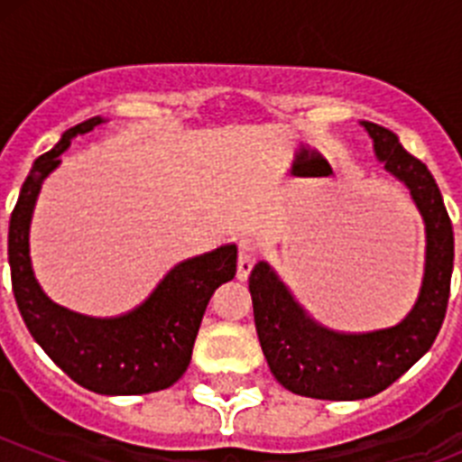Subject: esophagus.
Instances as JSON below:
<instances>
[{
    "instance_id": "1",
    "label": "esophagus",
    "mask_w": 462,
    "mask_h": 462,
    "mask_svg": "<svg viewBox=\"0 0 462 462\" xmlns=\"http://www.w3.org/2000/svg\"><path fill=\"white\" fill-rule=\"evenodd\" d=\"M261 256V245L254 238H243L238 243V280H247Z\"/></svg>"
}]
</instances>
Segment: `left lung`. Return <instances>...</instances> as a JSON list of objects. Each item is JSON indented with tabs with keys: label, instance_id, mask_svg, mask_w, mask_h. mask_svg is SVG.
Masks as SVG:
<instances>
[{
	"label": "left lung",
	"instance_id": "8db88e82",
	"mask_svg": "<svg viewBox=\"0 0 462 462\" xmlns=\"http://www.w3.org/2000/svg\"><path fill=\"white\" fill-rule=\"evenodd\" d=\"M383 169L410 189L426 226V266L414 308L400 324L370 333L324 328L291 296L266 261L252 268L254 324L268 368L287 391L317 400L377 395L428 352L447 314L454 228L439 187L421 159L411 157L386 126L361 122Z\"/></svg>",
	"mask_w": 462,
	"mask_h": 462
}]
</instances>
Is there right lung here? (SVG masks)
Listing matches in <instances>:
<instances>
[{"label":"right lung","instance_id":"obj_1","mask_svg":"<svg viewBox=\"0 0 462 462\" xmlns=\"http://www.w3.org/2000/svg\"><path fill=\"white\" fill-rule=\"evenodd\" d=\"M106 122L89 117L71 126L32 166L8 224V266L24 326L41 349L83 389L101 395H141L169 389L185 374L210 296L234 280L238 247L222 245L171 268L141 305L117 317H88L52 303L36 282L30 224L43 180L62 164L71 138Z\"/></svg>","mask_w":462,"mask_h":462}]
</instances>
